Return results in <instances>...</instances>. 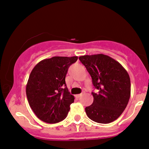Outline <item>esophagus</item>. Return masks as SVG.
Returning <instances> with one entry per match:
<instances>
[{
	"instance_id": "obj_1",
	"label": "esophagus",
	"mask_w": 149,
	"mask_h": 149,
	"mask_svg": "<svg viewBox=\"0 0 149 149\" xmlns=\"http://www.w3.org/2000/svg\"><path fill=\"white\" fill-rule=\"evenodd\" d=\"M81 95H82V94H78V95H75V97H76V98H79V97H80V96H81Z\"/></svg>"
}]
</instances>
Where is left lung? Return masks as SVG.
I'll return each mask as SVG.
<instances>
[{
  "instance_id": "1",
  "label": "left lung",
  "mask_w": 149,
  "mask_h": 149,
  "mask_svg": "<svg viewBox=\"0 0 149 149\" xmlns=\"http://www.w3.org/2000/svg\"><path fill=\"white\" fill-rule=\"evenodd\" d=\"M80 61L99 90L92 92L93 103L85 108L87 116L99 123L116 120L127 107L131 92L130 78L118 61L103 54L80 56Z\"/></svg>"
}]
</instances>
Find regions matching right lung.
Returning <instances> with one entry per match:
<instances>
[{"label":"right lung","instance_id":"1","mask_svg":"<svg viewBox=\"0 0 149 149\" xmlns=\"http://www.w3.org/2000/svg\"><path fill=\"white\" fill-rule=\"evenodd\" d=\"M78 57H53L40 61L30 73L26 87L30 107L39 119L57 123L66 118L74 96L65 83L68 69Z\"/></svg>","mask_w":149,"mask_h":149}]
</instances>
